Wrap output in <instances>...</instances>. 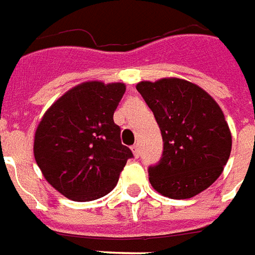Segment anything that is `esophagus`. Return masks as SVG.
I'll return each instance as SVG.
<instances>
[{
    "instance_id": "esophagus-1",
    "label": "esophagus",
    "mask_w": 255,
    "mask_h": 255,
    "mask_svg": "<svg viewBox=\"0 0 255 255\" xmlns=\"http://www.w3.org/2000/svg\"><path fill=\"white\" fill-rule=\"evenodd\" d=\"M131 150H133V155L135 157H138L140 156V148H138V144H134V145L131 146Z\"/></svg>"
}]
</instances>
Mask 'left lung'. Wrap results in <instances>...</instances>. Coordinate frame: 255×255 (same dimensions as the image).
<instances>
[{"label":"left lung","mask_w":255,"mask_h":255,"mask_svg":"<svg viewBox=\"0 0 255 255\" xmlns=\"http://www.w3.org/2000/svg\"><path fill=\"white\" fill-rule=\"evenodd\" d=\"M163 137V156L149 167L157 193L174 200L200 194L222 175L232 137L216 100L190 81L166 77L135 85Z\"/></svg>","instance_id":"left-lung-1"}]
</instances>
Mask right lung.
<instances>
[{
  "instance_id": "add662e5",
  "label": "right lung",
  "mask_w": 255,
  "mask_h": 255,
  "mask_svg": "<svg viewBox=\"0 0 255 255\" xmlns=\"http://www.w3.org/2000/svg\"><path fill=\"white\" fill-rule=\"evenodd\" d=\"M125 91L124 83L85 81L55 100L39 122L35 160L46 181L69 200L109 194L133 157L113 118Z\"/></svg>"
}]
</instances>
